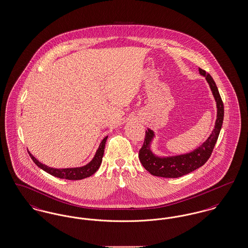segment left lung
Here are the masks:
<instances>
[{"label": "left lung", "instance_id": "obj_1", "mask_svg": "<svg viewBox=\"0 0 248 248\" xmlns=\"http://www.w3.org/2000/svg\"><path fill=\"white\" fill-rule=\"evenodd\" d=\"M201 76H203L209 84L213 96L217 105V119L215 126L210 136L202 144L193 151L183 154L171 156H160L154 154L152 144L155 139L154 130L147 128L144 144L140 151V160L144 168L156 177L176 178L182 177L204 165L212 154L213 149L217 143L218 135L223 124L224 107L218 92L217 86L211 75L199 69Z\"/></svg>", "mask_w": 248, "mask_h": 248}]
</instances>
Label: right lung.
Wrapping results in <instances>:
<instances>
[{"mask_svg": "<svg viewBox=\"0 0 248 248\" xmlns=\"http://www.w3.org/2000/svg\"><path fill=\"white\" fill-rule=\"evenodd\" d=\"M108 136H106L98 146L95 154H94L93 159L85 165L79 166V167H70V168H54L50 167L47 165L42 164L39 162L35 157L29 152V154L32 161L35 163L38 167L43 169L44 171L47 172L48 174L54 176V177L63 178V179H69V180H79V179H83L85 177H90L94 175V173L97 171L99 166L102 163V158L104 154V149H105V144H106Z\"/></svg>", "mask_w": 248, "mask_h": 248, "instance_id": "right-lung-1", "label": "right lung"}]
</instances>
